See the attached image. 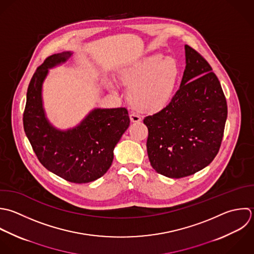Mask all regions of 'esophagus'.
Returning a JSON list of instances; mask_svg holds the SVG:
<instances>
[{
	"instance_id": "esophagus-1",
	"label": "esophagus",
	"mask_w": 254,
	"mask_h": 254,
	"mask_svg": "<svg viewBox=\"0 0 254 254\" xmlns=\"http://www.w3.org/2000/svg\"><path fill=\"white\" fill-rule=\"evenodd\" d=\"M129 119H130V122H132V123H138L141 121V117L137 114H130Z\"/></svg>"
}]
</instances>
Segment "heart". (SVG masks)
<instances>
[{"label":"heart","mask_w":254,"mask_h":254,"mask_svg":"<svg viewBox=\"0 0 254 254\" xmlns=\"http://www.w3.org/2000/svg\"><path fill=\"white\" fill-rule=\"evenodd\" d=\"M180 76L177 62L153 55L123 69L120 80L128 87L127 100L137 111L158 113L171 102Z\"/></svg>","instance_id":"heart-1"}]
</instances>
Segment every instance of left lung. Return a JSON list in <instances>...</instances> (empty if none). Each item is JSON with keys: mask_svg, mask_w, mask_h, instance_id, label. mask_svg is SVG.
<instances>
[{"mask_svg": "<svg viewBox=\"0 0 254 254\" xmlns=\"http://www.w3.org/2000/svg\"><path fill=\"white\" fill-rule=\"evenodd\" d=\"M185 54L179 90L165 109L143 120L150 164L169 178L195 174L214 160L228 117L227 100L211 65L189 45Z\"/></svg>", "mask_w": 254, "mask_h": 254, "instance_id": "obj_1", "label": "left lung"}]
</instances>
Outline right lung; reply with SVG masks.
<instances>
[{"label": "right lung", "instance_id": "right-lung-1", "mask_svg": "<svg viewBox=\"0 0 254 254\" xmlns=\"http://www.w3.org/2000/svg\"><path fill=\"white\" fill-rule=\"evenodd\" d=\"M71 52L48 56L34 72L26 93L24 132L39 162L50 172L72 183H88L111 167L114 148L129 126L126 108L95 109L74 128H55L42 107V83L48 69L65 62Z\"/></svg>", "mask_w": 254, "mask_h": 254}]
</instances>
